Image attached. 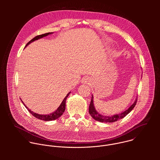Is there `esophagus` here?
Here are the masks:
<instances>
[{
	"label": "esophagus",
	"mask_w": 160,
	"mask_h": 160,
	"mask_svg": "<svg viewBox=\"0 0 160 160\" xmlns=\"http://www.w3.org/2000/svg\"><path fill=\"white\" fill-rule=\"evenodd\" d=\"M90 82H91V80H90V78H89L88 77H86V78H85L83 80V82L84 83H90Z\"/></svg>",
	"instance_id": "1"
}]
</instances>
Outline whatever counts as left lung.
I'll return each instance as SVG.
<instances>
[{
	"label": "left lung",
	"instance_id": "1",
	"mask_svg": "<svg viewBox=\"0 0 160 160\" xmlns=\"http://www.w3.org/2000/svg\"><path fill=\"white\" fill-rule=\"evenodd\" d=\"M137 100L138 99H135V102L129 107L128 109H127V110H125V111H123L120 114H117V115H114L112 116H104V115H101V114H99L95 109V106L94 104V101H93V96H92V98H91V101H90V103L89 105V109H88L89 114L95 120L99 121L100 122H104V123L115 122L120 119L123 118L125 117H126L128 115V114L135 107V106L137 103Z\"/></svg>",
	"mask_w": 160,
	"mask_h": 160
}]
</instances>
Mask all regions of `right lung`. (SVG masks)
<instances>
[{
    "mask_svg": "<svg viewBox=\"0 0 160 160\" xmlns=\"http://www.w3.org/2000/svg\"><path fill=\"white\" fill-rule=\"evenodd\" d=\"M53 33L52 32H49V33H44V34H42V35H37L35 37H34L33 39H32L28 43H27V44L26 45L25 48L28 45H29L30 43H32V42L35 41V40H37L38 39H40L41 38H43L44 37H46L48 36V35H50V34H52ZM71 92H70L69 93H68L66 96L64 98V99H63V101H62L61 104H60V106L58 107V108L53 112L51 113V114H49V115H39V114L38 113H36V112H34L33 111H32L27 106H25V104L23 103V102H22H22L23 103L24 106L26 107V108L28 109V111L32 114V115L35 117L36 118H38L39 120H43V121H51V120H56L58 119V118H59L62 114L63 112H64L65 111V107H66V100L67 99V98L68 97V96L70 95Z\"/></svg>",
    "mask_w": 160,
    "mask_h": 160,
    "instance_id": "obj_1",
    "label": "right lung"
}]
</instances>
